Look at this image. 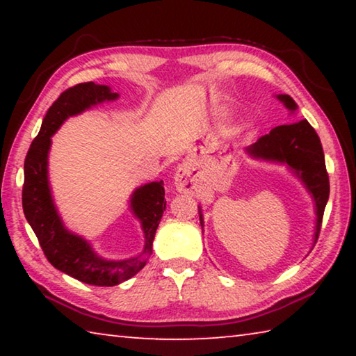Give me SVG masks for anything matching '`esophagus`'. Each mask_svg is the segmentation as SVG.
Returning <instances> with one entry per match:
<instances>
[{
    "label": "esophagus",
    "instance_id": "1",
    "mask_svg": "<svg viewBox=\"0 0 356 356\" xmlns=\"http://www.w3.org/2000/svg\"><path fill=\"white\" fill-rule=\"evenodd\" d=\"M176 190L179 193H195L196 191V185H195V179L191 177L190 171L186 170H179L177 176H176Z\"/></svg>",
    "mask_w": 356,
    "mask_h": 356
}]
</instances>
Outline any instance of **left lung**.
Wrapping results in <instances>:
<instances>
[{"instance_id": "left-lung-1", "label": "left lung", "mask_w": 356, "mask_h": 356, "mask_svg": "<svg viewBox=\"0 0 356 356\" xmlns=\"http://www.w3.org/2000/svg\"><path fill=\"white\" fill-rule=\"evenodd\" d=\"M276 99L291 111V114H295L298 110L291 95L278 94ZM245 154L252 160L287 166V170L309 193L316 212L314 237H312L314 238L312 246H314L318 232H321L323 210L330 196V180L327 168H325V155L316 130L311 127L306 119L293 124L280 125L268 135H264L254 144L246 147ZM197 210H200L201 226L204 227L202 209L197 207Z\"/></svg>"}]
</instances>
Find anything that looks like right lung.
I'll return each mask as SVG.
<instances>
[{"label":"right lung","mask_w":356,"mask_h":356,"mask_svg":"<svg viewBox=\"0 0 356 356\" xmlns=\"http://www.w3.org/2000/svg\"><path fill=\"white\" fill-rule=\"evenodd\" d=\"M106 84L81 83L64 91L47 111L39 135L34 138L25 159V184H23V212L29 226L53 267L91 286H118L130 280L147 264L152 254L155 231L166 209L163 180L149 182L131 193L129 207L141 222L144 246L141 252L129 259H105L95 252L86 238L69 231L59 215L48 180V154L51 136L72 116L81 114L104 102L118 100Z\"/></svg>","instance_id":"right-lung-1"}]
</instances>
